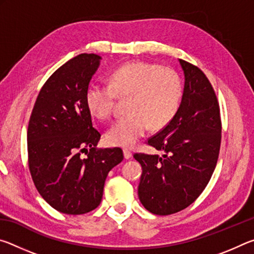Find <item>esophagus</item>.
Instances as JSON below:
<instances>
[{"label": "esophagus", "mask_w": 254, "mask_h": 254, "mask_svg": "<svg viewBox=\"0 0 254 254\" xmlns=\"http://www.w3.org/2000/svg\"><path fill=\"white\" fill-rule=\"evenodd\" d=\"M123 153H124V158H126V159H130L132 157L131 151H128L127 149H124L123 150Z\"/></svg>", "instance_id": "34e87169"}]
</instances>
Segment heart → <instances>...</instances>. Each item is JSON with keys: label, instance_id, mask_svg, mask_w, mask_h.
I'll use <instances>...</instances> for the list:
<instances>
[{"label": "heart", "instance_id": "obj_1", "mask_svg": "<svg viewBox=\"0 0 254 254\" xmlns=\"http://www.w3.org/2000/svg\"><path fill=\"white\" fill-rule=\"evenodd\" d=\"M182 95V80L175 70L149 63L132 62L112 72L109 85H89L85 100L93 115L107 120L113 114L117 96L128 97V114L112 124L105 137L112 145L130 148L149 127L152 131L160 130L173 120Z\"/></svg>", "mask_w": 254, "mask_h": 254}]
</instances>
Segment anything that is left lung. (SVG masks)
Returning a JSON list of instances; mask_svg holds the SVG:
<instances>
[{
  "mask_svg": "<svg viewBox=\"0 0 254 254\" xmlns=\"http://www.w3.org/2000/svg\"><path fill=\"white\" fill-rule=\"evenodd\" d=\"M185 76L182 103L168 126L148 140L162 151L135 153L142 167L137 195L150 213L170 215L194 203L216 167L221 145L217 98L199 68L179 59Z\"/></svg>",
  "mask_w": 254,
  "mask_h": 254,
  "instance_id": "left-lung-1",
  "label": "left lung"
}]
</instances>
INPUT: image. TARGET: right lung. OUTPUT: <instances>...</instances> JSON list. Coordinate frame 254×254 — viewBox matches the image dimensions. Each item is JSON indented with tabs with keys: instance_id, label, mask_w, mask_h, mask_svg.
<instances>
[{
	"instance_id": "1",
	"label": "right lung",
	"mask_w": 254,
	"mask_h": 254,
	"mask_svg": "<svg viewBox=\"0 0 254 254\" xmlns=\"http://www.w3.org/2000/svg\"><path fill=\"white\" fill-rule=\"evenodd\" d=\"M101 59L80 54L59 67L42 86L30 117L28 156L34 186L64 214L95 209L110 170L123 160L122 149H95L101 133L93 127L85 95Z\"/></svg>"
}]
</instances>
